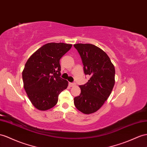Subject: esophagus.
Wrapping results in <instances>:
<instances>
[{"mask_svg": "<svg viewBox=\"0 0 147 147\" xmlns=\"http://www.w3.org/2000/svg\"><path fill=\"white\" fill-rule=\"evenodd\" d=\"M69 84L70 85V86H72V87H73V86H75L76 85V84L75 83V82H69Z\"/></svg>", "mask_w": 147, "mask_h": 147, "instance_id": "esophagus-1", "label": "esophagus"}]
</instances>
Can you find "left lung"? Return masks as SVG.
<instances>
[{
    "instance_id": "obj_1",
    "label": "left lung",
    "mask_w": 147,
    "mask_h": 147,
    "mask_svg": "<svg viewBox=\"0 0 147 147\" xmlns=\"http://www.w3.org/2000/svg\"><path fill=\"white\" fill-rule=\"evenodd\" d=\"M80 54L85 75H89L87 83L81 85L80 96L74 98L78 109L92 114L102 107L110 96L115 84V67L103 50L92 44L74 45Z\"/></svg>"
}]
</instances>
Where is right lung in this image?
Returning a JSON list of instances; mask_svg holds the SVG:
<instances>
[{
	"label": "right lung",
	"mask_w": 147,
	"mask_h": 147,
	"mask_svg": "<svg viewBox=\"0 0 147 147\" xmlns=\"http://www.w3.org/2000/svg\"><path fill=\"white\" fill-rule=\"evenodd\" d=\"M72 45L49 43L36 50L26 63L22 72L24 87L31 102L40 111L57 104L58 96L68 82L61 76L59 60Z\"/></svg>",
	"instance_id": "obj_1"
}]
</instances>
